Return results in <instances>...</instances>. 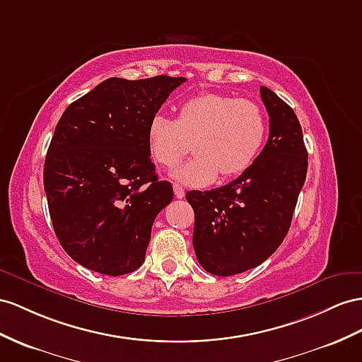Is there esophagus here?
Here are the masks:
<instances>
[{"label":"esophagus","instance_id":"esophagus-1","mask_svg":"<svg viewBox=\"0 0 362 362\" xmlns=\"http://www.w3.org/2000/svg\"><path fill=\"white\" fill-rule=\"evenodd\" d=\"M173 189H174V194H175V197H177V199H183L185 197V189H183L182 185L174 183L173 185Z\"/></svg>","mask_w":362,"mask_h":362}]
</instances>
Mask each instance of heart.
Segmentation results:
<instances>
[{"instance_id":"obj_1","label":"heart","mask_w":362,"mask_h":362,"mask_svg":"<svg viewBox=\"0 0 362 362\" xmlns=\"http://www.w3.org/2000/svg\"><path fill=\"white\" fill-rule=\"evenodd\" d=\"M267 122L251 100L221 93H202L182 102L175 120L154 115L146 127V150L160 166H174L192 150L196 156L173 171L175 179L205 187L234 177L254 163L264 144Z\"/></svg>"}]
</instances>
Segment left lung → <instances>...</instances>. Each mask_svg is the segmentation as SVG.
<instances>
[{"mask_svg": "<svg viewBox=\"0 0 362 362\" xmlns=\"http://www.w3.org/2000/svg\"><path fill=\"white\" fill-rule=\"evenodd\" d=\"M269 137L254 163L235 180L211 191H189L192 246L206 272L230 276L267 260L289 230L308 174V150L293 110L260 87Z\"/></svg>", "mask_w": 362, "mask_h": 362, "instance_id": "obj_1", "label": "left lung"}]
</instances>
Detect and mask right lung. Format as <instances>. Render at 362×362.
<instances>
[{
	"instance_id": "obj_1",
	"label": "right lung",
	"mask_w": 362,
	"mask_h": 362,
	"mask_svg": "<svg viewBox=\"0 0 362 362\" xmlns=\"http://www.w3.org/2000/svg\"><path fill=\"white\" fill-rule=\"evenodd\" d=\"M185 78H110L70 104L54 128L44 189L61 246L81 266L117 276L145 260L173 185L159 180L146 127Z\"/></svg>"
}]
</instances>
